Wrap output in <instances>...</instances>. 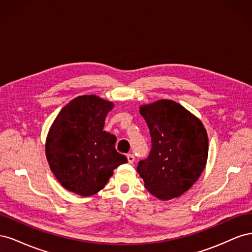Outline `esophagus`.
<instances>
[{"label": "esophagus", "mask_w": 252, "mask_h": 252, "mask_svg": "<svg viewBox=\"0 0 252 252\" xmlns=\"http://www.w3.org/2000/svg\"><path fill=\"white\" fill-rule=\"evenodd\" d=\"M127 158H128V162L130 163V164H132V163L134 162V156H133V155H131V154L127 155Z\"/></svg>", "instance_id": "obj_1"}]
</instances>
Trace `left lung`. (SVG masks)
I'll return each mask as SVG.
<instances>
[{
    "label": "left lung",
    "mask_w": 252,
    "mask_h": 252,
    "mask_svg": "<svg viewBox=\"0 0 252 252\" xmlns=\"http://www.w3.org/2000/svg\"><path fill=\"white\" fill-rule=\"evenodd\" d=\"M151 136L147 158L136 170L145 188L159 200L178 197L203 172L208 157V138L199 119L177 102L159 100L141 106Z\"/></svg>",
    "instance_id": "obj_1"
}]
</instances>
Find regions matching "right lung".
Here are the masks:
<instances>
[{
    "instance_id": "right-lung-1",
    "label": "right lung",
    "mask_w": 252,
    "mask_h": 252,
    "mask_svg": "<svg viewBox=\"0 0 252 252\" xmlns=\"http://www.w3.org/2000/svg\"><path fill=\"white\" fill-rule=\"evenodd\" d=\"M111 102L96 95L73 98L60 111L50 128L46 157L63 187L82 196L100 191L113 169L127 163L116 149L117 138L103 130Z\"/></svg>"
}]
</instances>
